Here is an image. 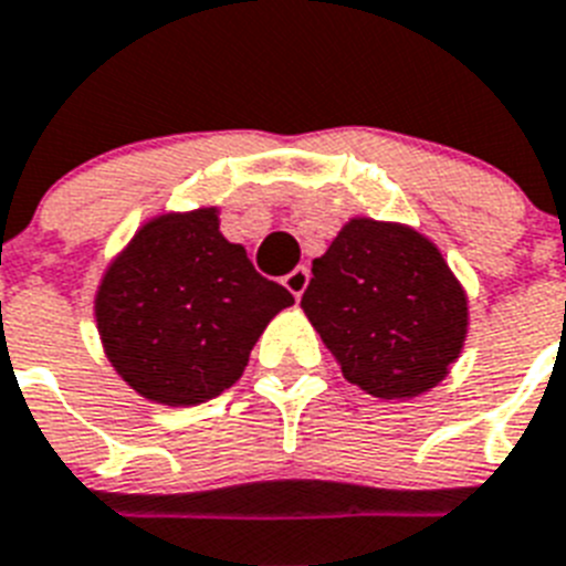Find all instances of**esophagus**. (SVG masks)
<instances>
[{
	"label": "esophagus",
	"instance_id": "esophagus-1",
	"mask_svg": "<svg viewBox=\"0 0 566 566\" xmlns=\"http://www.w3.org/2000/svg\"><path fill=\"white\" fill-rule=\"evenodd\" d=\"M307 282H311V270H307V268H296V270H291V273L284 275V287H287V291H291L296 298L305 293Z\"/></svg>",
	"mask_w": 566,
	"mask_h": 566
}]
</instances>
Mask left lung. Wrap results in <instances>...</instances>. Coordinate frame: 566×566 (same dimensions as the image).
<instances>
[{"label":"left lung","mask_w":566,"mask_h":566,"mask_svg":"<svg viewBox=\"0 0 566 566\" xmlns=\"http://www.w3.org/2000/svg\"><path fill=\"white\" fill-rule=\"evenodd\" d=\"M307 319L348 382L379 400L434 388L463 350L467 291L411 227L350 218L302 296Z\"/></svg>","instance_id":"1"}]
</instances>
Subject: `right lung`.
Here are the masks:
<instances>
[{
  "label": "right lung",
  "mask_w": 566,
  "mask_h": 566,
  "mask_svg": "<svg viewBox=\"0 0 566 566\" xmlns=\"http://www.w3.org/2000/svg\"><path fill=\"white\" fill-rule=\"evenodd\" d=\"M293 293L255 273L218 230V210L169 212L137 230L94 298L108 363L140 397L198 406L244 374L250 350Z\"/></svg>",
  "instance_id": "1"
}]
</instances>
